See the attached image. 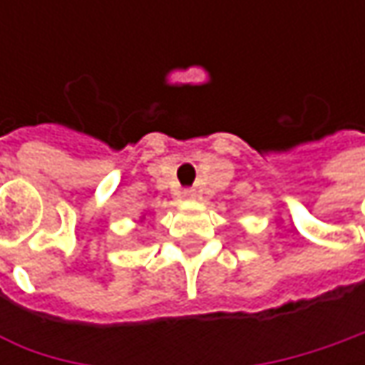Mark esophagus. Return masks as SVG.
<instances>
[{"label":"esophagus","instance_id":"esophagus-1","mask_svg":"<svg viewBox=\"0 0 365 365\" xmlns=\"http://www.w3.org/2000/svg\"><path fill=\"white\" fill-rule=\"evenodd\" d=\"M182 199H187V201H192V199H197V190L195 189H185L182 192Z\"/></svg>","mask_w":365,"mask_h":365}]
</instances>
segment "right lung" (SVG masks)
<instances>
[{
  "instance_id": "obj_1",
  "label": "right lung",
  "mask_w": 365,
  "mask_h": 365,
  "mask_svg": "<svg viewBox=\"0 0 365 365\" xmlns=\"http://www.w3.org/2000/svg\"><path fill=\"white\" fill-rule=\"evenodd\" d=\"M144 217H146V215H142V217H140V221H142V219H144Z\"/></svg>"
}]
</instances>
